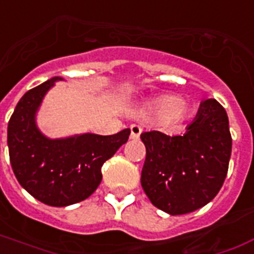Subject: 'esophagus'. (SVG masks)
<instances>
[{"label":"esophagus","mask_w":254,"mask_h":254,"mask_svg":"<svg viewBox=\"0 0 254 254\" xmlns=\"http://www.w3.org/2000/svg\"><path fill=\"white\" fill-rule=\"evenodd\" d=\"M129 128H131V139H139V136H140L141 133L140 127L136 125H132Z\"/></svg>","instance_id":"1"}]
</instances>
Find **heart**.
<instances>
[{"instance_id": "obj_1", "label": "heart", "mask_w": 254, "mask_h": 254, "mask_svg": "<svg viewBox=\"0 0 254 254\" xmlns=\"http://www.w3.org/2000/svg\"><path fill=\"white\" fill-rule=\"evenodd\" d=\"M186 114V107L179 96L164 95L159 98L143 111V117L151 118L155 121H163L166 125H175L182 121Z\"/></svg>"}]
</instances>
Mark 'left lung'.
I'll return each instance as SVG.
<instances>
[{"mask_svg":"<svg viewBox=\"0 0 254 254\" xmlns=\"http://www.w3.org/2000/svg\"><path fill=\"white\" fill-rule=\"evenodd\" d=\"M145 162L140 183L149 201L172 216L207 205L227 178L232 136L225 110L216 99L202 100L186 132L140 135Z\"/></svg>","mask_w":254,"mask_h":254,"instance_id":"8db88e82","label":"left lung"}]
</instances>
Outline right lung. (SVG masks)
I'll return each instance as SVG.
<instances>
[{
    "instance_id": "right-lung-1",
    "label": "right lung",
    "mask_w": 254,
    "mask_h": 254,
    "mask_svg": "<svg viewBox=\"0 0 254 254\" xmlns=\"http://www.w3.org/2000/svg\"><path fill=\"white\" fill-rule=\"evenodd\" d=\"M61 76L31 88L19 99L7 125L13 172L29 193L52 207H67L91 196L102 182V166L128 140L129 128L115 135L79 133L50 139L37 126V113Z\"/></svg>"
}]
</instances>
